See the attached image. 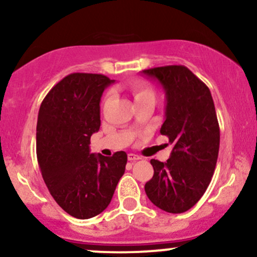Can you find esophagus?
<instances>
[{
    "instance_id": "34e87169",
    "label": "esophagus",
    "mask_w": 257,
    "mask_h": 257,
    "mask_svg": "<svg viewBox=\"0 0 257 257\" xmlns=\"http://www.w3.org/2000/svg\"><path fill=\"white\" fill-rule=\"evenodd\" d=\"M128 159L131 162H135V161H139V159H141L140 156L135 155V153H128Z\"/></svg>"
}]
</instances>
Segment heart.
<instances>
[{"mask_svg":"<svg viewBox=\"0 0 257 257\" xmlns=\"http://www.w3.org/2000/svg\"><path fill=\"white\" fill-rule=\"evenodd\" d=\"M132 91H133V95H134L135 101L138 100L147 98V96H155V93H153L152 88H150L149 85L144 82H134L132 84ZM110 98V94H106L105 98H104V102H106Z\"/></svg>","mask_w":257,"mask_h":257,"instance_id":"obj_1","label":"heart"}]
</instances>
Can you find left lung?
Listing matches in <instances>:
<instances>
[{"label":"left lung","instance_id":"left-lung-1","mask_svg":"<svg viewBox=\"0 0 257 257\" xmlns=\"http://www.w3.org/2000/svg\"><path fill=\"white\" fill-rule=\"evenodd\" d=\"M143 73L157 79L166 91L161 134L173 145L167 162L151 159L155 173L145 192L162 210L185 213L204 194L219 156L220 128L211 93L182 65L153 67Z\"/></svg>","mask_w":257,"mask_h":257}]
</instances>
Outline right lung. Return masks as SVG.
Instances as JSON below:
<instances>
[{
  "instance_id": "obj_1",
  "label": "right lung",
  "mask_w": 257,
  "mask_h": 257,
  "mask_svg": "<svg viewBox=\"0 0 257 257\" xmlns=\"http://www.w3.org/2000/svg\"><path fill=\"white\" fill-rule=\"evenodd\" d=\"M112 82L98 73H71L49 90L37 118V161L55 202L76 219H90L107 208L124 174L126 153H90L100 128V100Z\"/></svg>"
}]
</instances>
